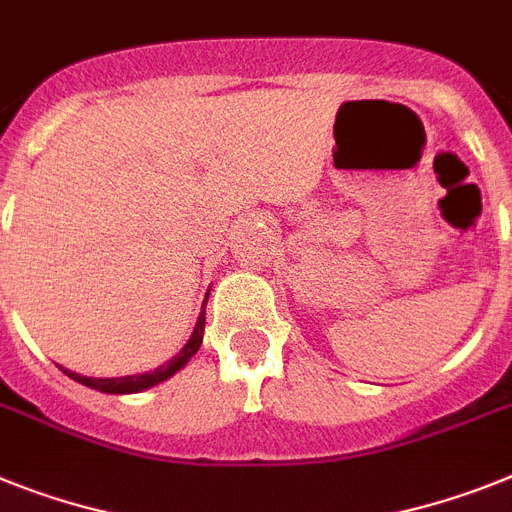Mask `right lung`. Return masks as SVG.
Listing matches in <instances>:
<instances>
[{
  "label": "right lung",
  "instance_id": "add662e5",
  "mask_svg": "<svg viewBox=\"0 0 512 512\" xmlns=\"http://www.w3.org/2000/svg\"><path fill=\"white\" fill-rule=\"evenodd\" d=\"M205 304H208V299L203 302V312H200V317H197V325H195V333H192V338L187 341V346H184L179 354L171 359V362L161 364L158 369H153V372H145V375H130V377H85V375H77V372H70V369H62L64 375L72 377V380H77L80 385H88V388L93 390H101V393H114V395H124V393H140V390L145 388H153V385H158V382L169 380L174 372H179V369L184 367V364L190 362L192 356L197 354V349H200V343H203V330H205Z\"/></svg>",
  "mask_w": 512,
  "mask_h": 512
}]
</instances>
